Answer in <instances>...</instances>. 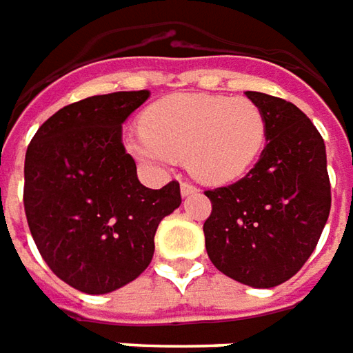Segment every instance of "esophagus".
Wrapping results in <instances>:
<instances>
[{"instance_id": "esophagus-1", "label": "esophagus", "mask_w": 353, "mask_h": 353, "mask_svg": "<svg viewBox=\"0 0 353 353\" xmlns=\"http://www.w3.org/2000/svg\"><path fill=\"white\" fill-rule=\"evenodd\" d=\"M179 189H181V195H183V196L193 195V193H196V191H199V189H196L193 183H187V181H183V183L179 185Z\"/></svg>"}]
</instances>
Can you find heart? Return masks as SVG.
Listing matches in <instances>:
<instances>
[{"label":"heart","instance_id":"heart-1","mask_svg":"<svg viewBox=\"0 0 353 353\" xmlns=\"http://www.w3.org/2000/svg\"><path fill=\"white\" fill-rule=\"evenodd\" d=\"M265 143L267 121L253 100L181 92L146 108L141 133L127 141V148L150 164L183 158L191 176L224 185L245 176Z\"/></svg>","mask_w":353,"mask_h":353}]
</instances>
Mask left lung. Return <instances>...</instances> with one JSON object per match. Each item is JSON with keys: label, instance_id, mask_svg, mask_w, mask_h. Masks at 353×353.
<instances>
[{"label": "left lung", "instance_id": "1", "mask_svg": "<svg viewBox=\"0 0 353 353\" xmlns=\"http://www.w3.org/2000/svg\"><path fill=\"white\" fill-rule=\"evenodd\" d=\"M267 121V146L245 177L205 191L212 203L205 245L212 265L241 284L274 288L315 251L330 212L325 141L292 102L247 90Z\"/></svg>", "mask_w": 353, "mask_h": 353}]
</instances>
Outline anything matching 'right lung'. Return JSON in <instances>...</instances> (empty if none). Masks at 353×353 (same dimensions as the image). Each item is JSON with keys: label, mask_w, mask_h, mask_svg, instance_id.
I'll use <instances>...</instances> for the list:
<instances>
[{"label": "right lung", "mask_w": 353, "mask_h": 353, "mask_svg": "<svg viewBox=\"0 0 353 353\" xmlns=\"http://www.w3.org/2000/svg\"><path fill=\"white\" fill-rule=\"evenodd\" d=\"M148 90L90 96L61 108L25 157L26 222L46 265L85 294H108L145 270L160 220L181 205L179 183L148 189L121 125Z\"/></svg>", "instance_id": "obj_1"}]
</instances>
